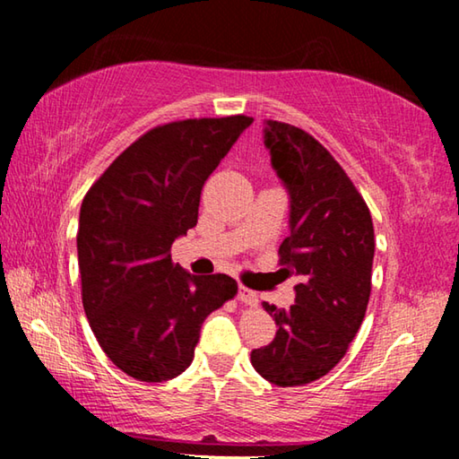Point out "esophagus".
<instances>
[{"label":"esophagus","mask_w":459,"mask_h":459,"mask_svg":"<svg viewBox=\"0 0 459 459\" xmlns=\"http://www.w3.org/2000/svg\"><path fill=\"white\" fill-rule=\"evenodd\" d=\"M238 299L243 301V304L251 306V307H255V306L259 304V295H257V291L248 290V287H245V285L238 287Z\"/></svg>","instance_id":"1"}]
</instances>
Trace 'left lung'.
Here are the masks:
<instances>
[{"mask_svg": "<svg viewBox=\"0 0 459 459\" xmlns=\"http://www.w3.org/2000/svg\"><path fill=\"white\" fill-rule=\"evenodd\" d=\"M265 145L291 198L279 265L301 283L287 309L263 301L277 333L269 346L251 352V364L277 386H304L344 359L364 320L375 227L351 178L307 131L269 119Z\"/></svg>", "mask_w": 459, "mask_h": 459, "instance_id": "1", "label": "left lung"}]
</instances>
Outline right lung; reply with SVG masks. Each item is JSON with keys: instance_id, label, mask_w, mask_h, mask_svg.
I'll list each match as a JSON object with an SVG mask.
<instances>
[{"instance_id": "1", "label": "right lung", "mask_w": 459, "mask_h": 459, "mask_svg": "<svg viewBox=\"0 0 459 459\" xmlns=\"http://www.w3.org/2000/svg\"><path fill=\"white\" fill-rule=\"evenodd\" d=\"M253 117L158 126L119 153L82 198V307L115 367L164 383L190 367L200 328L237 295L232 277L190 275L172 243L198 222L202 186Z\"/></svg>"}]
</instances>
